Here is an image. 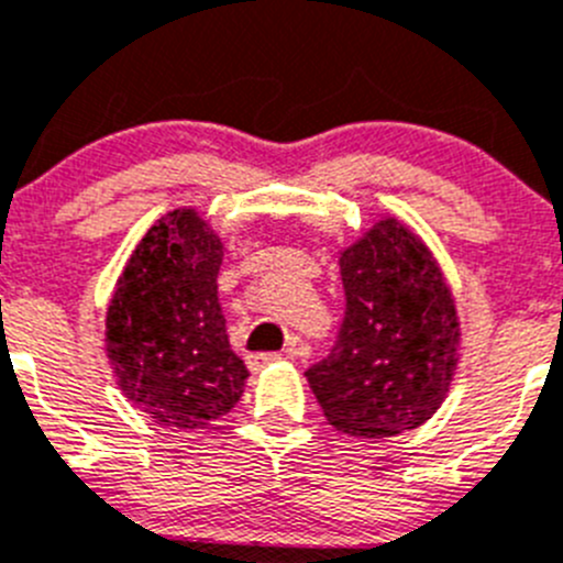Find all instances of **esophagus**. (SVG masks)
Returning <instances> with one entry per match:
<instances>
[{
    "mask_svg": "<svg viewBox=\"0 0 563 563\" xmlns=\"http://www.w3.org/2000/svg\"><path fill=\"white\" fill-rule=\"evenodd\" d=\"M297 347H291L288 351V356H297ZM280 362V353H252V356H246V364H250L252 369H263V367H269V364Z\"/></svg>",
    "mask_w": 563,
    "mask_h": 563,
    "instance_id": "esophagus-1",
    "label": "esophagus"
}]
</instances>
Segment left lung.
<instances>
[{"label":"left lung","instance_id":"left-lung-1","mask_svg":"<svg viewBox=\"0 0 563 563\" xmlns=\"http://www.w3.org/2000/svg\"><path fill=\"white\" fill-rule=\"evenodd\" d=\"M339 339L306 369L319 407L351 438L418 429L445 401L460 362L452 286L432 250L395 216L339 252Z\"/></svg>","mask_w":563,"mask_h":563}]
</instances>
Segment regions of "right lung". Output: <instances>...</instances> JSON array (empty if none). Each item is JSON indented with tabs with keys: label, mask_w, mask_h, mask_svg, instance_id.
I'll use <instances>...</instances> for the list:
<instances>
[{
	"label": "right lung",
	"mask_w": 563,
	"mask_h": 563,
	"mask_svg": "<svg viewBox=\"0 0 563 563\" xmlns=\"http://www.w3.org/2000/svg\"><path fill=\"white\" fill-rule=\"evenodd\" d=\"M224 241L196 207L165 212L134 246L106 311L120 393L162 427L201 429L230 412L250 369L232 353L219 277Z\"/></svg>",
	"instance_id": "add662e5"
}]
</instances>
